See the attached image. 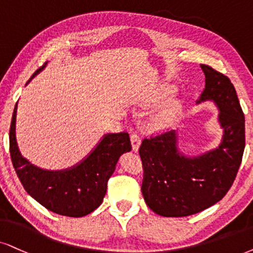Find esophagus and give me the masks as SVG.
I'll list each match as a JSON object with an SVG mask.
<instances>
[{"instance_id":"obj_1","label":"esophagus","mask_w":253,"mask_h":253,"mask_svg":"<svg viewBox=\"0 0 253 253\" xmlns=\"http://www.w3.org/2000/svg\"><path fill=\"white\" fill-rule=\"evenodd\" d=\"M130 142H132L133 150H134V152H136V150L139 149L140 143H141V140H140V134H139V132H136V130H133V132L130 133Z\"/></svg>"}]
</instances>
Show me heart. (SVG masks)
Returning <instances> with one entry per match:
<instances>
[{"label": "heart", "instance_id": "heart-1", "mask_svg": "<svg viewBox=\"0 0 253 253\" xmlns=\"http://www.w3.org/2000/svg\"><path fill=\"white\" fill-rule=\"evenodd\" d=\"M172 111H174V107H168L166 108V110H164L161 112V113H159L158 116H156L155 118V123L158 124H167L169 120H170V117L172 114Z\"/></svg>", "mask_w": 253, "mask_h": 253}]
</instances>
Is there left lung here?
<instances>
[{
  "label": "left lung",
  "instance_id": "obj_1",
  "mask_svg": "<svg viewBox=\"0 0 253 253\" xmlns=\"http://www.w3.org/2000/svg\"><path fill=\"white\" fill-rule=\"evenodd\" d=\"M206 87L200 100H211L219 110L224 129L218 148L200 156L178 152L175 130L143 139L141 191L147 206L164 217H185L213 206L235 181L245 148V119L237 93L228 77L201 64Z\"/></svg>",
  "mask_w": 253,
  "mask_h": 253
}]
</instances>
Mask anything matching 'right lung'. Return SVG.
Returning a JSON list of instances; mask_svg holds the SVG:
<instances>
[{"instance_id":"1","label":"right lung","mask_w":253,"mask_h":253,"mask_svg":"<svg viewBox=\"0 0 253 253\" xmlns=\"http://www.w3.org/2000/svg\"><path fill=\"white\" fill-rule=\"evenodd\" d=\"M46 63L31 79L45 68ZM30 79V81H31ZM29 81V82H30ZM16 104L9 132L10 156L16 174L31 197L50 211L69 217H83L103 202L107 181L116 170L120 155L132 149L128 133L106 134L85 160L65 170H44L21 155L16 141Z\"/></svg>"}]
</instances>
